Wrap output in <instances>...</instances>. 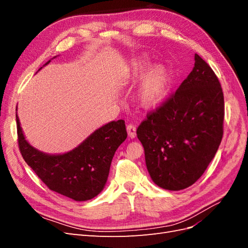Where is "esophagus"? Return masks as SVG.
Listing matches in <instances>:
<instances>
[{"label": "esophagus", "mask_w": 248, "mask_h": 248, "mask_svg": "<svg viewBox=\"0 0 248 248\" xmlns=\"http://www.w3.org/2000/svg\"><path fill=\"white\" fill-rule=\"evenodd\" d=\"M127 133H128L129 138H131V139L136 138V136H137L136 126H134L133 124H128V125H127Z\"/></svg>", "instance_id": "esophagus-1"}]
</instances>
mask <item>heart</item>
I'll return each mask as SVG.
<instances>
[{
	"label": "heart",
	"mask_w": 248,
	"mask_h": 248,
	"mask_svg": "<svg viewBox=\"0 0 248 248\" xmlns=\"http://www.w3.org/2000/svg\"><path fill=\"white\" fill-rule=\"evenodd\" d=\"M150 61L145 56L133 58L127 69V78L132 81H141L137 90V99L142 108H153L158 107L166 99L169 93L170 76L169 70L162 65H157L149 69Z\"/></svg>",
	"instance_id": "b5f03b06"
}]
</instances>
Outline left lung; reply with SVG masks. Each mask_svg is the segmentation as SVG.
<instances>
[{"label": "left lung", "mask_w": 248, "mask_h": 248, "mask_svg": "<svg viewBox=\"0 0 248 248\" xmlns=\"http://www.w3.org/2000/svg\"><path fill=\"white\" fill-rule=\"evenodd\" d=\"M175 94L138 127L146 166L163 189L187 188L204 174L223 134L224 101L216 74L199 55Z\"/></svg>", "instance_id": "1"}]
</instances>
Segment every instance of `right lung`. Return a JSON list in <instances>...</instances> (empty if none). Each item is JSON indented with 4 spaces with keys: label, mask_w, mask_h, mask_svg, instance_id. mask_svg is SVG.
<instances>
[{
    "label": "right lung",
    "mask_w": 248,
    "mask_h": 248,
    "mask_svg": "<svg viewBox=\"0 0 248 248\" xmlns=\"http://www.w3.org/2000/svg\"><path fill=\"white\" fill-rule=\"evenodd\" d=\"M16 126L18 147L28 166L50 190L78 202L91 200L102 191L112 157L127 138L124 120L111 121L96 129L71 151L54 155L29 144L17 114Z\"/></svg>",
    "instance_id": "right-lung-1"
}]
</instances>
